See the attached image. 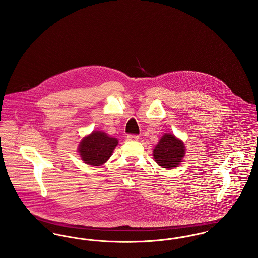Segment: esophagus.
<instances>
[{
	"label": "esophagus",
	"mask_w": 258,
	"mask_h": 258,
	"mask_svg": "<svg viewBox=\"0 0 258 258\" xmlns=\"http://www.w3.org/2000/svg\"><path fill=\"white\" fill-rule=\"evenodd\" d=\"M127 139L128 140H138L139 136L137 135H127Z\"/></svg>",
	"instance_id": "34e87169"
}]
</instances>
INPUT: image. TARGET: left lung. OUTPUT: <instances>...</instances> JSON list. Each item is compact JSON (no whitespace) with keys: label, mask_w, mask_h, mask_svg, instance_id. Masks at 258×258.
Returning a JSON list of instances; mask_svg holds the SVG:
<instances>
[{"label":"left lung","mask_w":258,"mask_h":258,"mask_svg":"<svg viewBox=\"0 0 258 258\" xmlns=\"http://www.w3.org/2000/svg\"><path fill=\"white\" fill-rule=\"evenodd\" d=\"M185 154L184 142L172 134L162 135L153 151L155 161L162 168L177 167Z\"/></svg>","instance_id":"obj_1"}]
</instances>
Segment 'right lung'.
<instances>
[{
    "label": "right lung",
    "mask_w": 258,
    "mask_h": 258,
    "mask_svg": "<svg viewBox=\"0 0 258 258\" xmlns=\"http://www.w3.org/2000/svg\"><path fill=\"white\" fill-rule=\"evenodd\" d=\"M118 145V139L103 132L94 131L83 137L78 146V153L87 164L99 166L112 156L113 150Z\"/></svg>",
    "instance_id": "obj_1"
}]
</instances>
